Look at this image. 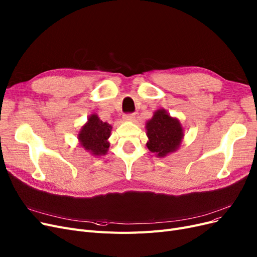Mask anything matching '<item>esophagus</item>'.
I'll list each match as a JSON object with an SVG mask.
<instances>
[{"instance_id":"1","label":"esophagus","mask_w":257,"mask_h":257,"mask_svg":"<svg viewBox=\"0 0 257 257\" xmlns=\"http://www.w3.org/2000/svg\"><path fill=\"white\" fill-rule=\"evenodd\" d=\"M123 120H125V121H135L136 120V115H135V114H125V115H123Z\"/></svg>"}]
</instances>
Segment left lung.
I'll return each instance as SVG.
<instances>
[{"instance_id": "obj_1", "label": "left lung", "mask_w": 257, "mask_h": 257, "mask_svg": "<svg viewBox=\"0 0 257 257\" xmlns=\"http://www.w3.org/2000/svg\"><path fill=\"white\" fill-rule=\"evenodd\" d=\"M146 135L147 148L158 158H164L176 153L181 146L184 130L177 117L170 115L165 109H159L146 122Z\"/></svg>"}]
</instances>
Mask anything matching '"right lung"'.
<instances>
[{
	"label": "right lung",
	"mask_w": 257,
	"mask_h": 257,
	"mask_svg": "<svg viewBox=\"0 0 257 257\" xmlns=\"http://www.w3.org/2000/svg\"><path fill=\"white\" fill-rule=\"evenodd\" d=\"M111 131L112 126L107 121H102L96 113H93L78 132L79 145L93 157L107 155Z\"/></svg>",
	"instance_id": "right-lung-1"
}]
</instances>
